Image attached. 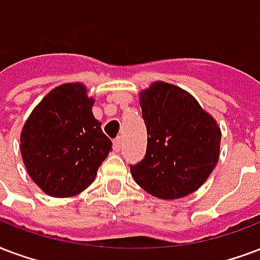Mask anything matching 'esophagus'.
I'll list each match as a JSON object with an SVG mask.
<instances>
[{"label": "esophagus", "instance_id": "esophagus-1", "mask_svg": "<svg viewBox=\"0 0 260 260\" xmlns=\"http://www.w3.org/2000/svg\"><path fill=\"white\" fill-rule=\"evenodd\" d=\"M114 151L115 152H119L120 151V148H122V140L120 138H116V140H114Z\"/></svg>", "mask_w": 260, "mask_h": 260}]
</instances>
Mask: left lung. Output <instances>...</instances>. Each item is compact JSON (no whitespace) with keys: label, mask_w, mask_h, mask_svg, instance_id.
I'll list each match as a JSON object with an SVG mask.
<instances>
[{"label":"left lung","mask_w":260,"mask_h":260,"mask_svg":"<svg viewBox=\"0 0 260 260\" xmlns=\"http://www.w3.org/2000/svg\"><path fill=\"white\" fill-rule=\"evenodd\" d=\"M148 133L145 157L130 166L152 196L174 200L202 186L219 159L220 128L188 91L155 82L140 93Z\"/></svg>","instance_id":"obj_1"}]
</instances>
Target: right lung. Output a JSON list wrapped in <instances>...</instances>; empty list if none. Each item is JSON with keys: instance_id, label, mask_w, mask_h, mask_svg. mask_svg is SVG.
I'll return each mask as SVG.
<instances>
[{"instance_id": "add662e5", "label": "right lung", "mask_w": 260, "mask_h": 260, "mask_svg": "<svg viewBox=\"0 0 260 260\" xmlns=\"http://www.w3.org/2000/svg\"><path fill=\"white\" fill-rule=\"evenodd\" d=\"M93 103L82 83H64L45 95L23 126L20 152L27 173L49 196L85 190L112 149L93 116Z\"/></svg>"}]
</instances>
